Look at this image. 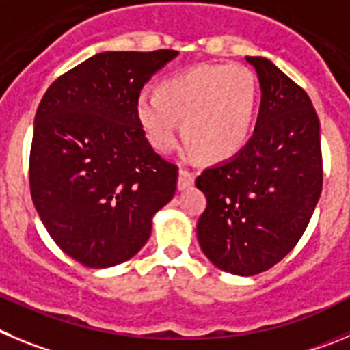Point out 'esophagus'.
<instances>
[{"label": "esophagus", "instance_id": "esophagus-1", "mask_svg": "<svg viewBox=\"0 0 350 350\" xmlns=\"http://www.w3.org/2000/svg\"><path fill=\"white\" fill-rule=\"evenodd\" d=\"M195 183V174L190 171H185V169H181L179 171V176H178V190L183 191L187 190V188H190L191 185Z\"/></svg>", "mask_w": 350, "mask_h": 350}]
</instances>
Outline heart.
Listing matches in <instances>:
<instances>
[{"label": "heart", "instance_id": "obj_1", "mask_svg": "<svg viewBox=\"0 0 350 350\" xmlns=\"http://www.w3.org/2000/svg\"><path fill=\"white\" fill-rule=\"evenodd\" d=\"M258 108V81L242 64H198L165 78L157 96L141 94L136 118L155 150L172 152L183 122L187 143L206 160H226L245 146Z\"/></svg>", "mask_w": 350, "mask_h": 350}]
</instances>
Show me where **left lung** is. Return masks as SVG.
Here are the masks:
<instances>
[{"mask_svg":"<svg viewBox=\"0 0 350 350\" xmlns=\"http://www.w3.org/2000/svg\"><path fill=\"white\" fill-rule=\"evenodd\" d=\"M260 80L253 136L195 185L207 207L197 239L213 265L235 275L272 269L297 245L323 188L319 118L307 92L265 57H245Z\"/></svg>","mask_w":350,"mask_h":350,"instance_id":"left-lung-1","label":"left lung"}]
</instances>
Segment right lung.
Listing matches in <instances>:
<instances>
[{"label": "right lung", "mask_w": 350, "mask_h": 350, "mask_svg": "<svg viewBox=\"0 0 350 350\" xmlns=\"http://www.w3.org/2000/svg\"><path fill=\"white\" fill-rule=\"evenodd\" d=\"M176 50L103 52L59 77L34 116L29 187L50 237L89 269L131 260L176 193L178 167L153 152L136 100Z\"/></svg>", "instance_id": "obj_1"}]
</instances>
